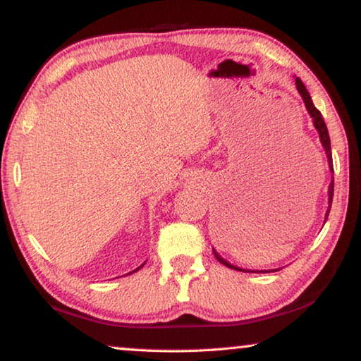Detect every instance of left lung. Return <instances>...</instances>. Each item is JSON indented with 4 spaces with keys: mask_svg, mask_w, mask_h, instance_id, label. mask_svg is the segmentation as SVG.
Listing matches in <instances>:
<instances>
[{
    "mask_svg": "<svg viewBox=\"0 0 361 361\" xmlns=\"http://www.w3.org/2000/svg\"><path fill=\"white\" fill-rule=\"evenodd\" d=\"M296 89L299 95H301V99L304 102L305 105V109H307V113L310 118H312L314 121V127L317 129V132H319V137H320V142H322V146L325 148V152H326V157H328V167L329 170L333 172V156H331V143H329V133H328V129H326V124L325 121H323L322 118V113L319 111L314 106L312 103V99H310V94L307 92V89H305V85L302 84V81L299 78H296ZM333 192H334V178L331 176V183H329L328 186V210H326V215H325V223L328 219V215H329V210H331V202H333ZM213 255H215V258L221 262V264L228 266L231 269H235V271H240V272H258V274H266V272H274V271H280V269H269V271H250V269H243V267H239V266H234L231 264L229 261H226L221 255H218V252L215 248H213Z\"/></svg>",
    "mask_w": 361,
    "mask_h": 361,
    "instance_id": "8db88e82",
    "label": "left lung"
}]
</instances>
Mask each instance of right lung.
Instances as JSON below:
<instances>
[{"label": "right lung", "instance_id": "1", "mask_svg": "<svg viewBox=\"0 0 361 361\" xmlns=\"http://www.w3.org/2000/svg\"><path fill=\"white\" fill-rule=\"evenodd\" d=\"M143 266H145V262H143V264H142V266H140V267H137V269H135V271H132V272H129V274H133V272H137V271H138V269H142ZM129 274H127V276H129Z\"/></svg>", "mask_w": 361, "mask_h": 361}]
</instances>
